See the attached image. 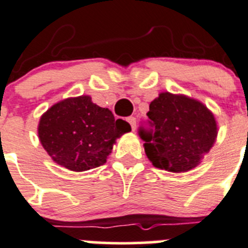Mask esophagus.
I'll return each instance as SVG.
<instances>
[{"label": "esophagus", "instance_id": "1", "mask_svg": "<svg viewBox=\"0 0 248 248\" xmlns=\"http://www.w3.org/2000/svg\"><path fill=\"white\" fill-rule=\"evenodd\" d=\"M127 122H128V124H131L132 131H135V129H136V117H133V116L128 117V119H127Z\"/></svg>", "mask_w": 248, "mask_h": 248}]
</instances>
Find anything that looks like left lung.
I'll list each match as a JSON object with an SVG mask.
<instances>
[{"mask_svg":"<svg viewBox=\"0 0 248 248\" xmlns=\"http://www.w3.org/2000/svg\"><path fill=\"white\" fill-rule=\"evenodd\" d=\"M153 131H140L144 150L155 168L187 172L202 161L217 140L214 113L200 100L163 92L147 112Z\"/></svg>","mask_w":248,"mask_h":248,"instance_id":"8db88e82","label":"left lung"}]
</instances>
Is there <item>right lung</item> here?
Wrapping results in <instances>:
<instances>
[{
    "instance_id": "add662e5",
    "label": "right lung",
    "mask_w": 248,
    "mask_h": 248,
    "mask_svg": "<svg viewBox=\"0 0 248 248\" xmlns=\"http://www.w3.org/2000/svg\"><path fill=\"white\" fill-rule=\"evenodd\" d=\"M131 131L128 122L115 120L89 95L67 98L54 104L40 117L41 145L59 165L76 172L106 163L117 138Z\"/></svg>"
}]
</instances>
